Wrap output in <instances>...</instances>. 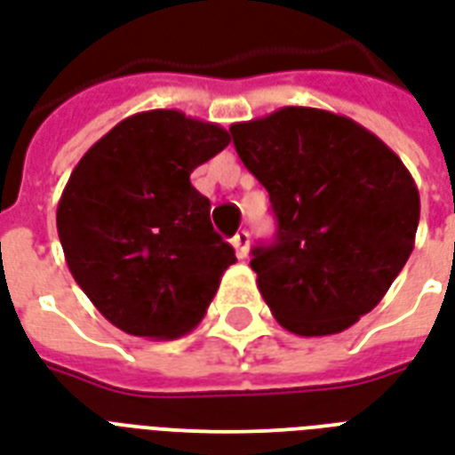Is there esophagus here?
<instances>
[{
	"mask_svg": "<svg viewBox=\"0 0 455 455\" xmlns=\"http://www.w3.org/2000/svg\"><path fill=\"white\" fill-rule=\"evenodd\" d=\"M232 247H235V251H237L240 259H244V256L249 254V232L247 230L237 232V235L232 237Z\"/></svg>",
	"mask_w": 455,
	"mask_h": 455,
	"instance_id": "esophagus-1",
	"label": "esophagus"
}]
</instances>
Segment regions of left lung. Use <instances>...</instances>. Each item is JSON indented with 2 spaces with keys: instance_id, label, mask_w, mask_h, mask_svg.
Wrapping results in <instances>:
<instances>
[{
  "instance_id": "1",
  "label": "left lung",
  "mask_w": 455,
  "mask_h": 455,
  "mask_svg": "<svg viewBox=\"0 0 455 455\" xmlns=\"http://www.w3.org/2000/svg\"><path fill=\"white\" fill-rule=\"evenodd\" d=\"M230 134L278 220L273 244L251 251L271 314L297 336L350 329L415 247L419 194L408 167L370 129L316 108H280Z\"/></svg>"
}]
</instances>
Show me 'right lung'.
I'll return each instance as SVG.
<instances>
[{"mask_svg":"<svg viewBox=\"0 0 455 455\" xmlns=\"http://www.w3.org/2000/svg\"><path fill=\"white\" fill-rule=\"evenodd\" d=\"M228 143L213 122L139 112L85 150L61 191L57 232L71 275L129 336L189 333L237 261L189 182Z\"/></svg>","mask_w":455,"mask_h":455,"instance_id":"obj_1","label":"right lung"}]
</instances>
